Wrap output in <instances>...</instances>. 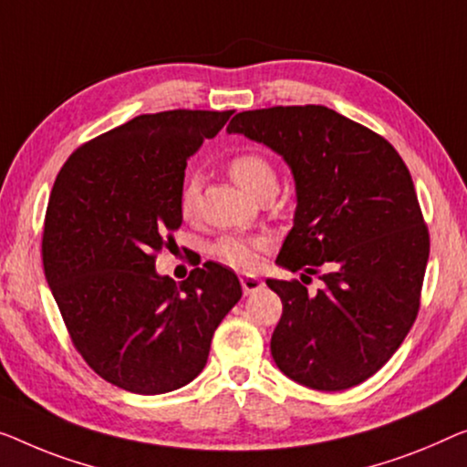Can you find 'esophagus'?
I'll return each instance as SVG.
<instances>
[{
    "label": "esophagus",
    "instance_id": "esophagus-1",
    "mask_svg": "<svg viewBox=\"0 0 467 467\" xmlns=\"http://www.w3.org/2000/svg\"><path fill=\"white\" fill-rule=\"evenodd\" d=\"M241 287L245 291V296H249V294H255V291H260L264 287V281L257 276H241Z\"/></svg>",
    "mask_w": 467,
    "mask_h": 467
}]
</instances>
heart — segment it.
<instances>
[{"label": "heart", "instance_id": "1", "mask_svg": "<svg viewBox=\"0 0 467 467\" xmlns=\"http://www.w3.org/2000/svg\"><path fill=\"white\" fill-rule=\"evenodd\" d=\"M228 173L243 191L255 194L266 184H276L275 167L260 152H241L231 159L228 163ZM199 203V178L189 176L180 192V212L184 218H192L197 213ZM268 247V241L264 236H249V234H226L220 236L213 243V255L218 257L226 266L249 270L257 264V254Z\"/></svg>", "mask_w": 467, "mask_h": 467}]
</instances>
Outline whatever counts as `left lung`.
<instances>
[{
    "mask_svg": "<svg viewBox=\"0 0 467 467\" xmlns=\"http://www.w3.org/2000/svg\"><path fill=\"white\" fill-rule=\"evenodd\" d=\"M283 157L296 182L294 228L276 264L323 289L266 278L283 302L270 339L276 367L306 388L339 392L399 350L420 310L430 236L394 146L327 107L243 110L226 128Z\"/></svg>",
    "mask_w": 467,
    "mask_h": 467,
    "instance_id": "8db88e82",
    "label": "left lung"
}]
</instances>
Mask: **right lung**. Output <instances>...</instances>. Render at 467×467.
<instances>
[{
	"label": "right lung",
	"mask_w": 467,
	"mask_h": 467,
	"mask_svg": "<svg viewBox=\"0 0 467 467\" xmlns=\"http://www.w3.org/2000/svg\"><path fill=\"white\" fill-rule=\"evenodd\" d=\"M233 110L140 115L79 146L56 178L44 224V268L75 348L109 384L165 394L192 381L243 289L205 262L182 285L155 254L182 224L186 159Z\"/></svg>",
	"instance_id": "add662e5"
}]
</instances>
